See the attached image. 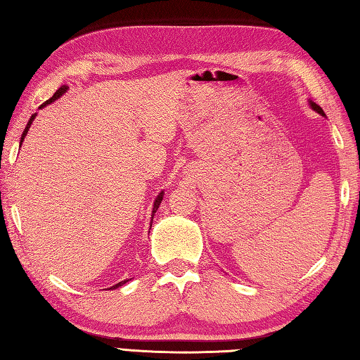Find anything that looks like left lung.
Listing matches in <instances>:
<instances>
[{
    "mask_svg": "<svg viewBox=\"0 0 360 360\" xmlns=\"http://www.w3.org/2000/svg\"><path fill=\"white\" fill-rule=\"evenodd\" d=\"M309 106H311V108L312 110H314L316 112H319L320 114V116H325V112H323V110L322 108H320V106L316 103V102H312V101H309Z\"/></svg>",
    "mask_w": 360,
    "mask_h": 360,
    "instance_id": "8db88e82",
    "label": "left lung"
}]
</instances>
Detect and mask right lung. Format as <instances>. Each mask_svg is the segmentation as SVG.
<instances>
[{
  "instance_id": "right-lung-1",
  "label": "right lung",
  "mask_w": 360,
  "mask_h": 360,
  "mask_svg": "<svg viewBox=\"0 0 360 360\" xmlns=\"http://www.w3.org/2000/svg\"><path fill=\"white\" fill-rule=\"evenodd\" d=\"M70 89V86L68 85H63V86H60L57 91H56V94H53L49 101H46L43 105H40L38 106V108H44L46 105H49V103H52V102H56L57 98H60L62 97L66 91ZM37 117V112L35 114H32V116H30V119H29V122H27V125H26V128H25V131H22V134H21V139H20V147H21V143H22V141H25V137H26V134H27V131H29V128H30V125H32V122H34V119ZM162 198H164V192H160L158 196H156V200H155V202H153V212H151V223H153V218H155V213H156V210L159 209V205H160V201H162ZM151 223H150V227H151ZM127 281H129V278L128 280H124V281H119L117 285H114V286H111L110 289H116V288H119V286H124Z\"/></svg>"
}]
</instances>
